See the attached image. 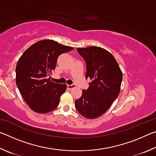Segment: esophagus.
<instances>
[{"mask_svg":"<svg viewBox=\"0 0 156 156\" xmlns=\"http://www.w3.org/2000/svg\"><path fill=\"white\" fill-rule=\"evenodd\" d=\"M76 87V85L74 84H67V88L69 89H74Z\"/></svg>","mask_w":156,"mask_h":156,"instance_id":"esophagus-1","label":"esophagus"}]
</instances>
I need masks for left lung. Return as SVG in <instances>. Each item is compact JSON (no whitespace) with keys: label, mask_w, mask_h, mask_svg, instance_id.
<instances>
[{"label":"left lung","mask_w":156,"mask_h":156,"mask_svg":"<svg viewBox=\"0 0 156 156\" xmlns=\"http://www.w3.org/2000/svg\"><path fill=\"white\" fill-rule=\"evenodd\" d=\"M87 65L85 78H90L87 89H83L75 101L76 110L86 118L93 119L106 112L120 93L122 73L113 55L98 47L77 48Z\"/></svg>","instance_id":"left-lung-1"}]
</instances>
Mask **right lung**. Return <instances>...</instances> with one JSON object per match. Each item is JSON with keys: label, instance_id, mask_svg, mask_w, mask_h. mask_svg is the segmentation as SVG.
Returning <instances> with one entry per match:
<instances>
[{"label": "right lung", "instance_id": "obj_1", "mask_svg": "<svg viewBox=\"0 0 156 156\" xmlns=\"http://www.w3.org/2000/svg\"><path fill=\"white\" fill-rule=\"evenodd\" d=\"M51 40L37 42L23 53L16 67V83L21 96L31 109L46 113L58 106L67 84L50 80L58 57L73 50Z\"/></svg>", "mask_w": 156, "mask_h": 156}]
</instances>
